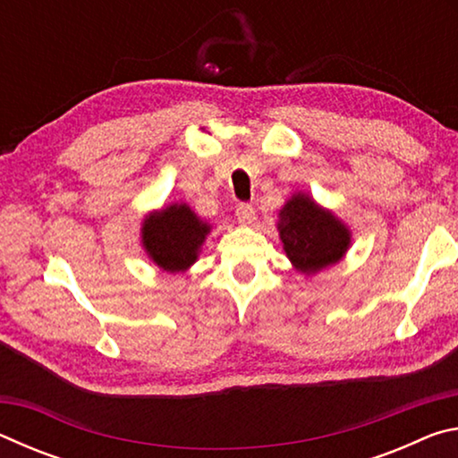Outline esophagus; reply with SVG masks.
I'll list each match as a JSON object with an SVG mask.
<instances>
[{"label": "esophagus", "mask_w": 458, "mask_h": 458, "mask_svg": "<svg viewBox=\"0 0 458 458\" xmlns=\"http://www.w3.org/2000/svg\"><path fill=\"white\" fill-rule=\"evenodd\" d=\"M236 218L242 226H248V224L254 222V210L250 204H238L236 206Z\"/></svg>", "instance_id": "obj_1"}]
</instances>
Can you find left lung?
Returning <instances> with one entry per match:
<instances>
[{"label":"left lung","mask_w":458,"mask_h":458,"mask_svg":"<svg viewBox=\"0 0 458 458\" xmlns=\"http://www.w3.org/2000/svg\"><path fill=\"white\" fill-rule=\"evenodd\" d=\"M276 230L286 259L305 276L337 265L352 246L350 226L305 191L293 193L284 201Z\"/></svg>","instance_id":"8db88e82"}]
</instances>
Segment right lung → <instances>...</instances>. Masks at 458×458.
<instances>
[{"instance_id":"add662e5","label":"right lung","mask_w":458,"mask_h":458,"mask_svg":"<svg viewBox=\"0 0 458 458\" xmlns=\"http://www.w3.org/2000/svg\"><path fill=\"white\" fill-rule=\"evenodd\" d=\"M212 224L183 201H172L143 216L141 246L155 267L169 275L185 273L199 259Z\"/></svg>"}]
</instances>
